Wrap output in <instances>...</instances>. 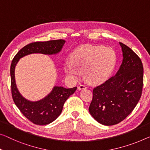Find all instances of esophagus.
Wrapping results in <instances>:
<instances>
[{
	"label": "esophagus",
	"mask_w": 150,
	"mask_h": 150,
	"mask_svg": "<svg viewBox=\"0 0 150 150\" xmlns=\"http://www.w3.org/2000/svg\"><path fill=\"white\" fill-rule=\"evenodd\" d=\"M86 88H87V86L86 85H83V84H81L79 87H78V89H79V90H82V89H85Z\"/></svg>",
	"instance_id": "1"
}]
</instances>
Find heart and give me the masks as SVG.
<instances>
[{"mask_svg":"<svg viewBox=\"0 0 150 150\" xmlns=\"http://www.w3.org/2000/svg\"><path fill=\"white\" fill-rule=\"evenodd\" d=\"M117 54L109 47L83 45L71 54L70 61L64 62V73L73 80H77L85 71L88 81L92 84L108 80L115 70Z\"/></svg>","mask_w":150,"mask_h":150,"instance_id":"b5f03b06","label":"heart"}]
</instances>
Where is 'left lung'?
Returning a JSON list of instances; mask_svg holds the SVG:
<instances>
[{"label":"left lung","instance_id":"1","mask_svg":"<svg viewBox=\"0 0 150 150\" xmlns=\"http://www.w3.org/2000/svg\"><path fill=\"white\" fill-rule=\"evenodd\" d=\"M122 62L117 74L93 89L89 112L99 123L110 126L119 123L133 110L140 100L144 67L140 58L119 42Z\"/></svg>","mask_w":150,"mask_h":150}]
</instances>
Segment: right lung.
<instances>
[{
  "instance_id": "obj_1",
  "label": "right lung",
  "mask_w": 150,
  "mask_h": 150,
  "mask_svg": "<svg viewBox=\"0 0 150 150\" xmlns=\"http://www.w3.org/2000/svg\"><path fill=\"white\" fill-rule=\"evenodd\" d=\"M65 40H57L47 42H35L21 48L13 58L11 65V93L15 104L21 112L33 123L38 125L50 124L61 115L64 102L77 89V87L67 89L54 86L48 96L38 101L32 102L22 96L17 88L15 69L21 58L33 53L56 54L61 52Z\"/></svg>"
}]
</instances>
